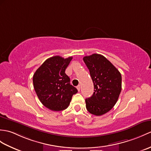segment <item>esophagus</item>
<instances>
[{"instance_id":"esophagus-1","label":"esophagus","mask_w":151,"mask_h":151,"mask_svg":"<svg viewBox=\"0 0 151 151\" xmlns=\"http://www.w3.org/2000/svg\"><path fill=\"white\" fill-rule=\"evenodd\" d=\"M76 88H77V89H78V91H80V85H78V86L76 87Z\"/></svg>"}]
</instances>
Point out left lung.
Returning <instances> with one entry per match:
<instances>
[{"mask_svg":"<svg viewBox=\"0 0 151 151\" xmlns=\"http://www.w3.org/2000/svg\"><path fill=\"white\" fill-rule=\"evenodd\" d=\"M83 60L89 70L94 91L86 99L87 110L92 114L101 116L117 102L122 91V76L103 55L94 53L84 57Z\"/></svg>","mask_w":151,"mask_h":151,"instance_id":"left-lung-1","label":"left lung"}]
</instances>
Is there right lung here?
Segmentation results:
<instances>
[{"label":"right lung","mask_w":151,"mask_h":151,"mask_svg":"<svg viewBox=\"0 0 151 151\" xmlns=\"http://www.w3.org/2000/svg\"><path fill=\"white\" fill-rule=\"evenodd\" d=\"M73 57L64 58L54 56L47 59L37 69L33 76V86L41 103L49 109L60 111L65 109L73 94L78 90L70 84L65 74Z\"/></svg>","instance_id":"add662e5"}]
</instances>
